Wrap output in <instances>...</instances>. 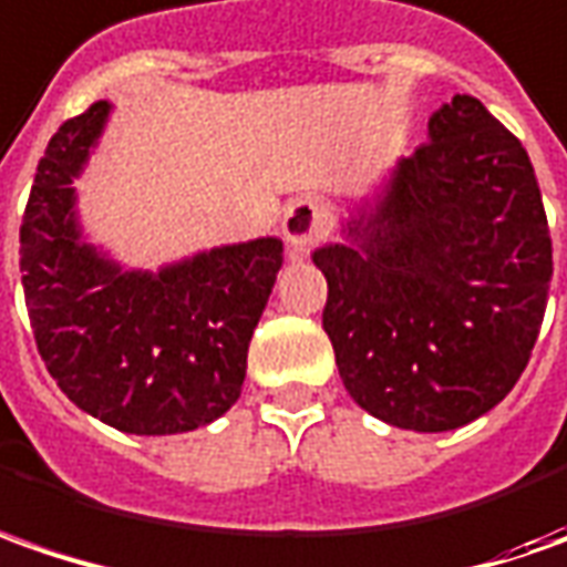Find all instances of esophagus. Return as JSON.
I'll return each mask as SVG.
<instances>
[{"instance_id":"obj_1","label":"esophagus","mask_w":567,"mask_h":567,"mask_svg":"<svg viewBox=\"0 0 567 567\" xmlns=\"http://www.w3.org/2000/svg\"><path fill=\"white\" fill-rule=\"evenodd\" d=\"M326 225H329L326 206L317 197H298L285 209L282 235L295 250H307L326 235Z\"/></svg>"}]
</instances>
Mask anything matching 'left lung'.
I'll return each instance as SVG.
<instances>
[{"instance_id":"8db88e82","label":"left lung","mask_w":567,"mask_h":567,"mask_svg":"<svg viewBox=\"0 0 567 567\" xmlns=\"http://www.w3.org/2000/svg\"><path fill=\"white\" fill-rule=\"evenodd\" d=\"M351 245L313 254L322 329L348 395L401 430L445 433L496 408L530 361L553 241L527 150L458 93L401 159Z\"/></svg>"}]
</instances>
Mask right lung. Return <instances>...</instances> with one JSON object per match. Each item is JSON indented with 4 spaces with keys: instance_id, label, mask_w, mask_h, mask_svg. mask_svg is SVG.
<instances>
[{
    "instance_id": "add662e5",
    "label": "right lung",
    "mask_w": 567,
    "mask_h": 567,
    "mask_svg": "<svg viewBox=\"0 0 567 567\" xmlns=\"http://www.w3.org/2000/svg\"><path fill=\"white\" fill-rule=\"evenodd\" d=\"M100 100L52 134L21 223L24 301L37 351L81 411L122 433L206 426L238 401L247 344L282 269V241L213 247L125 272L81 241L71 178L103 134Z\"/></svg>"
}]
</instances>
